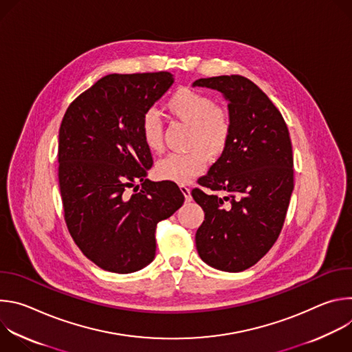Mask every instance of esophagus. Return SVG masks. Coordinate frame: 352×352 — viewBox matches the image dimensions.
<instances>
[{
  "label": "esophagus",
  "mask_w": 352,
  "mask_h": 352,
  "mask_svg": "<svg viewBox=\"0 0 352 352\" xmlns=\"http://www.w3.org/2000/svg\"><path fill=\"white\" fill-rule=\"evenodd\" d=\"M179 188H181V192H182L184 196H185V200H186V202H189V200L192 199V196H190V188H189L188 185H185V184H181Z\"/></svg>",
  "instance_id": "34e87169"
}]
</instances>
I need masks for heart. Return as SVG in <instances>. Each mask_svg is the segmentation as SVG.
I'll use <instances>...</instances> for the list:
<instances>
[{
	"instance_id": "obj_1",
	"label": "heart",
	"mask_w": 352,
	"mask_h": 352,
	"mask_svg": "<svg viewBox=\"0 0 352 352\" xmlns=\"http://www.w3.org/2000/svg\"><path fill=\"white\" fill-rule=\"evenodd\" d=\"M173 117L189 125L186 152L164 156L156 164V175L178 184L192 181L208 166V156L219 159L230 143L232 120L230 111L204 93L190 87H178L166 102ZM139 132L143 144L153 153L163 150V124L155 110H147L140 120Z\"/></svg>"
}]
</instances>
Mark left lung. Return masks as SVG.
<instances>
[{
    "mask_svg": "<svg viewBox=\"0 0 352 352\" xmlns=\"http://www.w3.org/2000/svg\"><path fill=\"white\" fill-rule=\"evenodd\" d=\"M221 91L232 120L230 143L192 189L205 220L196 231L197 254L223 272L259 262L277 241L294 189V157L287 124L272 100L241 75L197 79Z\"/></svg>",
    "mask_w": 352,
    "mask_h": 352,
    "instance_id": "obj_1",
    "label": "left lung"
}]
</instances>
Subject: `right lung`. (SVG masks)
<instances>
[{
    "label": "right lung",
    "instance_id": "obj_1",
    "mask_svg": "<svg viewBox=\"0 0 352 352\" xmlns=\"http://www.w3.org/2000/svg\"><path fill=\"white\" fill-rule=\"evenodd\" d=\"M173 82L166 71L111 74L79 94L63 118L64 219L82 254L103 270L126 274L147 266L156 255L157 224L184 204L175 182L146 179L153 159L139 132L142 116Z\"/></svg>",
    "mask_w": 352,
    "mask_h": 352
}]
</instances>
